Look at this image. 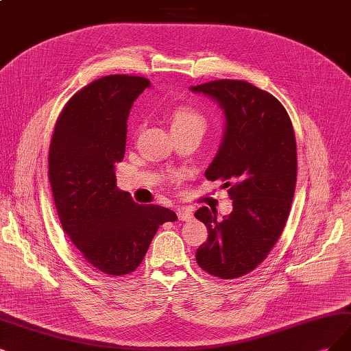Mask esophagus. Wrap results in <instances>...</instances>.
<instances>
[{"label":"esophagus","instance_id":"34e87169","mask_svg":"<svg viewBox=\"0 0 351 351\" xmlns=\"http://www.w3.org/2000/svg\"><path fill=\"white\" fill-rule=\"evenodd\" d=\"M178 218L179 221H188V219L192 218V211L188 208H180L178 210Z\"/></svg>","mask_w":351,"mask_h":351}]
</instances>
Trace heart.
<instances>
[{"label": "heart", "mask_w": 351, "mask_h": 351, "mask_svg": "<svg viewBox=\"0 0 351 351\" xmlns=\"http://www.w3.org/2000/svg\"><path fill=\"white\" fill-rule=\"evenodd\" d=\"M169 121H171L172 130L197 128L204 132L206 125L205 115L198 108L186 106V104H179L169 111Z\"/></svg>", "instance_id": "1"}]
</instances>
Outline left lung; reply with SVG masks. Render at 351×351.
Here are the masks:
<instances>
[{"mask_svg":"<svg viewBox=\"0 0 351 351\" xmlns=\"http://www.w3.org/2000/svg\"><path fill=\"white\" fill-rule=\"evenodd\" d=\"M191 89L224 110V137L205 176L223 180L232 199V211L221 221L206 206L195 213L208 230L197 263L213 276L236 279L265 261L287 224L298 169L293 127L274 95L245 81L219 80Z\"/></svg>","mask_w":351,"mask_h":351,"instance_id":"8db88e82","label":"left lung"}]
</instances>
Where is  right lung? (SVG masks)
<instances>
[{"mask_svg": "<svg viewBox=\"0 0 351 351\" xmlns=\"http://www.w3.org/2000/svg\"><path fill=\"white\" fill-rule=\"evenodd\" d=\"M147 86L146 77L132 75H108L84 86L62 110L49 147L62 228L90 266L111 276L134 271L158 228L178 219L165 206L136 204L115 184L127 117Z\"/></svg>", "mask_w": 351, "mask_h": 351, "instance_id": "add662e5", "label": "right lung"}]
</instances>
